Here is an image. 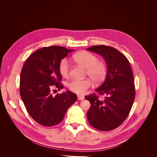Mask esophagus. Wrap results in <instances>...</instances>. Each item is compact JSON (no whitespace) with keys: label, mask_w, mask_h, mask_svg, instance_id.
<instances>
[{"label":"esophagus","mask_w":157,"mask_h":157,"mask_svg":"<svg viewBox=\"0 0 157 157\" xmlns=\"http://www.w3.org/2000/svg\"><path fill=\"white\" fill-rule=\"evenodd\" d=\"M84 97L83 96H78V100H83Z\"/></svg>","instance_id":"34e87169"}]
</instances>
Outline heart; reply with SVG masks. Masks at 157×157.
I'll list each match as a JSON object with an SVG mask.
<instances>
[{
    "label": "heart",
    "mask_w": 157,
    "mask_h": 157,
    "mask_svg": "<svg viewBox=\"0 0 157 157\" xmlns=\"http://www.w3.org/2000/svg\"><path fill=\"white\" fill-rule=\"evenodd\" d=\"M76 63L86 68V74L96 84L103 81L106 76V66L101 61H99L96 56L87 51L77 52L73 56ZM59 71L64 77H67L70 73V65L67 58L61 60L59 64ZM92 81L89 78H75L68 83V88L71 92L77 94H82L91 87Z\"/></svg>",
    "instance_id": "heart-1"
}]
</instances>
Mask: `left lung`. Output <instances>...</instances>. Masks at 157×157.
Segmentation results:
<instances>
[{"label": "left lung", "mask_w": 157, "mask_h": 157, "mask_svg": "<svg viewBox=\"0 0 157 157\" xmlns=\"http://www.w3.org/2000/svg\"><path fill=\"white\" fill-rule=\"evenodd\" d=\"M87 50L101 55L107 64V75L96 94L85 96L91 105L87 118L92 126L110 131L119 126L129 115L135 98L134 75L126 56L111 46H93Z\"/></svg>", "instance_id": "1"}]
</instances>
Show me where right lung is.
<instances>
[{
    "mask_svg": "<svg viewBox=\"0 0 157 157\" xmlns=\"http://www.w3.org/2000/svg\"><path fill=\"white\" fill-rule=\"evenodd\" d=\"M74 50L53 46L35 51L28 58L21 71L20 96L27 113L37 123L52 126L62 121L67 109L77 101V96L66 91L54 97L51 89H62L59 83L61 60Z\"/></svg>",
    "mask_w": 157,
    "mask_h": 157,
    "instance_id": "obj_1",
    "label": "right lung"
}]
</instances>
